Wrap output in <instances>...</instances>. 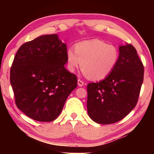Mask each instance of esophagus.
I'll return each instance as SVG.
<instances>
[{
    "label": "esophagus",
    "instance_id": "esophagus-1",
    "mask_svg": "<svg viewBox=\"0 0 154 154\" xmlns=\"http://www.w3.org/2000/svg\"><path fill=\"white\" fill-rule=\"evenodd\" d=\"M78 85H79L80 87H82V86L84 85V82L83 81H81V79H79L78 80Z\"/></svg>",
    "mask_w": 154,
    "mask_h": 154
}]
</instances>
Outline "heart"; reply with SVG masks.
Instances as JSON below:
<instances>
[{
  "label": "heart",
  "mask_w": 154,
  "mask_h": 154,
  "mask_svg": "<svg viewBox=\"0 0 154 154\" xmlns=\"http://www.w3.org/2000/svg\"><path fill=\"white\" fill-rule=\"evenodd\" d=\"M74 49L75 51L69 49L66 52L69 70L74 72L81 64L84 74L92 80L106 77L119 59V51L114 45L99 39L81 42L75 45Z\"/></svg>",
  "instance_id": "heart-1"
}]
</instances>
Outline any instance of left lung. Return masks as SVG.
<instances>
[{"instance_id": "8db88e82", "label": "left lung", "mask_w": 154, "mask_h": 154, "mask_svg": "<svg viewBox=\"0 0 154 154\" xmlns=\"http://www.w3.org/2000/svg\"><path fill=\"white\" fill-rule=\"evenodd\" d=\"M144 80V66L131 44L119 46V57L112 71L98 83L88 84V113L100 124L116 123L137 103Z\"/></svg>"}]
</instances>
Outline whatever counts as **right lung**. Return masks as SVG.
Listing matches in <instances>:
<instances>
[{
    "mask_svg": "<svg viewBox=\"0 0 154 154\" xmlns=\"http://www.w3.org/2000/svg\"><path fill=\"white\" fill-rule=\"evenodd\" d=\"M66 45L57 34L23 44L10 69V83L17 108L35 121L50 122L62 112L77 87V77L65 69Z\"/></svg>",
    "mask_w": 154,
    "mask_h": 154,
    "instance_id": "1",
    "label": "right lung"
}]
</instances>
